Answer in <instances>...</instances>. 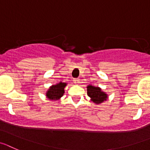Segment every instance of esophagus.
<instances>
[{"mask_svg": "<svg viewBox=\"0 0 150 150\" xmlns=\"http://www.w3.org/2000/svg\"><path fill=\"white\" fill-rule=\"evenodd\" d=\"M73 81L74 83H75V84H78V83H80V80L78 79V78H75Z\"/></svg>", "mask_w": 150, "mask_h": 150, "instance_id": "esophagus-1", "label": "esophagus"}]
</instances>
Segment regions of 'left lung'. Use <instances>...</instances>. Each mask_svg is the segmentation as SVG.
Wrapping results in <instances>:
<instances>
[{
    "instance_id": "obj_1",
    "label": "left lung",
    "mask_w": 150,
    "mask_h": 150,
    "mask_svg": "<svg viewBox=\"0 0 150 150\" xmlns=\"http://www.w3.org/2000/svg\"><path fill=\"white\" fill-rule=\"evenodd\" d=\"M87 95L90 98V100L96 104H100L108 99V95L103 92L101 88L89 84L86 86Z\"/></svg>"
}]
</instances>
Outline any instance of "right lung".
Masks as SVG:
<instances>
[{
  "label": "right lung",
  "instance_id": "obj_1",
  "mask_svg": "<svg viewBox=\"0 0 150 150\" xmlns=\"http://www.w3.org/2000/svg\"><path fill=\"white\" fill-rule=\"evenodd\" d=\"M67 85V83L64 82H59L54 85H52L50 86L48 90L46 92V97L49 100H58L64 96V89Z\"/></svg>",
  "mask_w": 150,
  "mask_h": 150
}]
</instances>
